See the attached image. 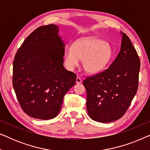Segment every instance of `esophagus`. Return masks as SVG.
Returning <instances> with one entry per match:
<instances>
[{
	"mask_svg": "<svg viewBox=\"0 0 150 150\" xmlns=\"http://www.w3.org/2000/svg\"><path fill=\"white\" fill-rule=\"evenodd\" d=\"M82 81H82L81 78L80 77V76H78L77 78H76V83H78V84L81 83Z\"/></svg>",
	"mask_w": 150,
	"mask_h": 150,
	"instance_id": "obj_1",
	"label": "esophagus"
}]
</instances>
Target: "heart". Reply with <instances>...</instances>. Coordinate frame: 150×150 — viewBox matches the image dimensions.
I'll list each match as a JSON object with an SVG mask.
<instances>
[{
    "label": "heart",
    "instance_id": "obj_1",
    "mask_svg": "<svg viewBox=\"0 0 150 150\" xmlns=\"http://www.w3.org/2000/svg\"><path fill=\"white\" fill-rule=\"evenodd\" d=\"M112 57L110 46L105 41L96 38H84L76 41L64 51L65 63L69 69H74L83 59L85 70L90 74L101 72Z\"/></svg>",
    "mask_w": 150,
    "mask_h": 150
}]
</instances>
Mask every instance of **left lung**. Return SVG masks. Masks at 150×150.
Here are the masks:
<instances>
[{"instance_id":"obj_1","label":"left lung","mask_w":150,"mask_h":150,"mask_svg":"<svg viewBox=\"0 0 150 150\" xmlns=\"http://www.w3.org/2000/svg\"><path fill=\"white\" fill-rule=\"evenodd\" d=\"M122 34L121 50L109 67L83 81L87 109L98 122L119 120L125 114L137 91L140 59L130 38Z\"/></svg>"}]
</instances>
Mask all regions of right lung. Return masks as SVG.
<instances>
[{
    "mask_svg": "<svg viewBox=\"0 0 150 150\" xmlns=\"http://www.w3.org/2000/svg\"><path fill=\"white\" fill-rule=\"evenodd\" d=\"M55 24L42 26L28 35L13 63V87L22 110L40 120L54 118L76 75L63 67L65 44Z\"/></svg>",
    "mask_w": 150,
    "mask_h": 150,
    "instance_id": "add662e5",
    "label": "right lung"
}]
</instances>
